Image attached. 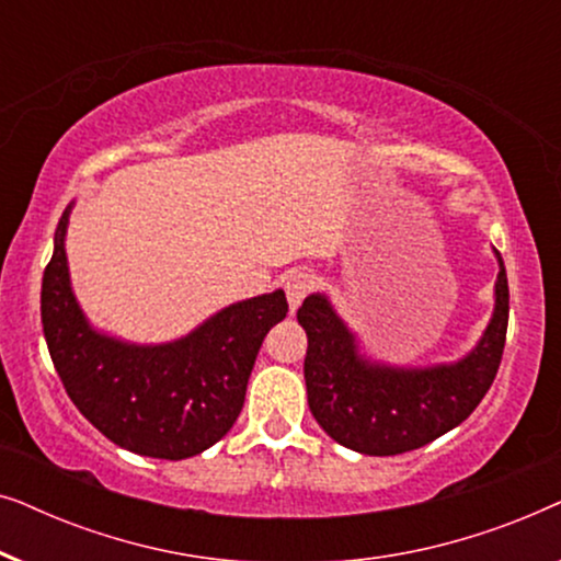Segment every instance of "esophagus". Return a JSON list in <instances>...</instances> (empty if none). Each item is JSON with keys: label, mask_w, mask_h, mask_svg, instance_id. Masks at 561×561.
<instances>
[{"label": "esophagus", "mask_w": 561, "mask_h": 561, "mask_svg": "<svg viewBox=\"0 0 561 561\" xmlns=\"http://www.w3.org/2000/svg\"><path fill=\"white\" fill-rule=\"evenodd\" d=\"M283 288H286V298H288L290 311H296L298 306H301L304 298L311 294V288H313V278H311L309 273L296 271V273H290L286 280H283Z\"/></svg>", "instance_id": "1"}]
</instances>
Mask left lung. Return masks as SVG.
<instances>
[{
	"mask_svg": "<svg viewBox=\"0 0 561 561\" xmlns=\"http://www.w3.org/2000/svg\"><path fill=\"white\" fill-rule=\"evenodd\" d=\"M497 255L493 319L462 359L396 367L359 355L357 336L324 294L298 309L309 350L304 359L309 409L319 426L359 455L390 457L419 449L462 424L493 386L508 332V275Z\"/></svg>",
	"mask_w": 561,
	"mask_h": 561,
	"instance_id": "left-lung-1",
	"label": "left lung"
}]
</instances>
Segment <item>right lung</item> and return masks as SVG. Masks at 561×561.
I'll return each instance as SVG.
<instances>
[{
    "label": "right lung",
    "mask_w": 561,
    "mask_h": 561,
    "mask_svg": "<svg viewBox=\"0 0 561 561\" xmlns=\"http://www.w3.org/2000/svg\"><path fill=\"white\" fill-rule=\"evenodd\" d=\"M71 209L58 221L41 294L43 334L68 398L122 449L156 459L202 455L240 416L260 344L288 313L286 294L237 301L165 344L114 340L89 324L73 296L66 260Z\"/></svg>",
    "instance_id": "add662e5"
}]
</instances>
